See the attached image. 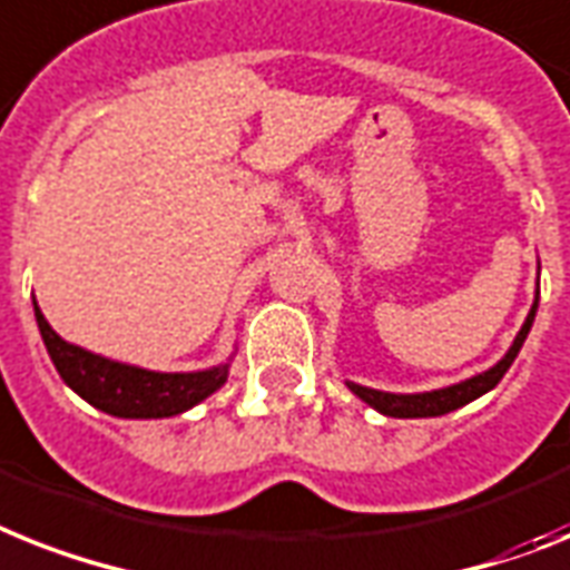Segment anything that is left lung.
Segmentation results:
<instances>
[{
    "label": "left lung",
    "mask_w": 570,
    "mask_h": 570,
    "mask_svg": "<svg viewBox=\"0 0 570 570\" xmlns=\"http://www.w3.org/2000/svg\"><path fill=\"white\" fill-rule=\"evenodd\" d=\"M535 308H539V288H535L533 308H530L524 326L519 328V335H515V341H512V346L507 350L504 358L498 361L495 366L483 370V373L472 375V379L449 384V387L428 390V393H384V390L364 387V384H355V381H346V387H350L361 402H366L370 407L384 413V416H396V420H425V416H443V413L458 411L463 404L481 399L483 393H489L498 381L504 379V373L510 370L512 361H515V355H519V350L524 346V341H528L530 326H533L535 320Z\"/></svg>",
    "instance_id": "1"
}]
</instances>
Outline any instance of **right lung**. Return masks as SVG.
<instances>
[{
	"mask_svg": "<svg viewBox=\"0 0 570 570\" xmlns=\"http://www.w3.org/2000/svg\"><path fill=\"white\" fill-rule=\"evenodd\" d=\"M35 317L42 343L49 350L51 364L58 366L60 379L98 411L121 416V420H166L186 413L204 402L215 390L224 387L229 375L227 364L197 370V373H154L142 366L121 364L105 355L75 346L49 326L40 305L35 303Z\"/></svg>",
	"mask_w": 570,
	"mask_h": 570,
	"instance_id": "1",
	"label": "right lung"
}]
</instances>
